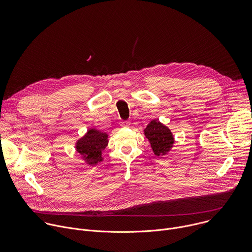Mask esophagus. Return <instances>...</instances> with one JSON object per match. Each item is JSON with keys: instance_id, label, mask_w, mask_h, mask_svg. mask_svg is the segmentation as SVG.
I'll return each mask as SVG.
<instances>
[{"instance_id": "1", "label": "esophagus", "mask_w": 252, "mask_h": 252, "mask_svg": "<svg viewBox=\"0 0 252 252\" xmlns=\"http://www.w3.org/2000/svg\"><path fill=\"white\" fill-rule=\"evenodd\" d=\"M122 126H129V123L128 122H123Z\"/></svg>"}]
</instances>
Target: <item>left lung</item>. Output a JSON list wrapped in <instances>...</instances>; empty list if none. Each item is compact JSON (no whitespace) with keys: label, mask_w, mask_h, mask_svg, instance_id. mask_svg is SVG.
<instances>
[{"label":"left lung","mask_w":252,"mask_h":252,"mask_svg":"<svg viewBox=\"0 0 252 252\" xmlns=\"http://www.w3.org/2000/svg\"><path fill=\"white\" fill-rule=\"evenodd\" d=\"M143 131L151 143L155 156L163 157L170 152L174 143V137L166 126L158 120H153Z\"/></svg>","instance_id":"obj_1"}]
</instances>
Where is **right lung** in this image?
<instances>
[{
  "label": "right lung",
  "instance_id": "obj_1",
  "mask_svg": "<svg viewBox=\"0 0 252 252\" xmlns=\"http://www.w3.org/2000/svg\"><path fill=\"white\" fill-rule=\"evenodd\" d=\"M109 143V134L96 128H90L76 142V151L88 165L94 166L103 160L102 151Z\"/></svg>",
  "mask_w": 252,
  "mask_h": 252
}]
</instances>
